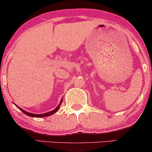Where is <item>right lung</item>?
<instances>
[{"label":"right lung","mask_w":152,"mask_h":152,"mask_svg":"<svg viewBox=\"0 0 152 152\" xmlns=\"http://www.w3.org/2000/svg\"><path fill=\"white\" fill-rule=\"evenodd\" d=\"M62 101H63V99H61V102H60V104H61L62 103ZM58 105L57 107H56L55 109H54L53 110H52V111H50V112H48V113H44V114H41V115H37V114H33V113H28V112H26V111H25V110H22V108H19L18 107V106H17V107L19 108V109H20L22 110V112H23L24 114H26V115H28V116H30V117H48V116H50V115H53V114H54V113H55L56 112H57L58 111V110L59 109V108H60V106L61 105Z\"/></svg>","instance_id":"right-lung-1"}]
</instances>
